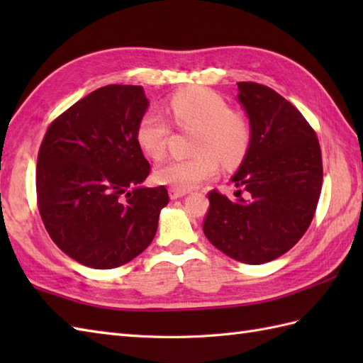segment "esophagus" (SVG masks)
<instances>
[{"mask_svg": "<svg viewBox=\"0 0 363 363\" xmlns=\"http://www.w3.org/2000/svg\"><path fill=\"white\" fill-rule=\"evenodd\" d=\"M187 191L186 190H177V189H169V198L172 199H177L186 196Z\"/></svg>", "mask_w": 363, "mask_h": 363, "instance_id": "obj_1", "label": "esophagus"}]
</instances>
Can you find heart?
Instances as JSON below:
<instances>
[{
  "instance_id": "b5f03b06",
  "label": "heart",
  "mask_w": 363,
  "mask_h": 363,
  "mask_svg": "<svg viewBox=\"0 0 363 363\" xmlns=\"http://www.w3.org/2000/svg\"><path fill=\"white\" fill-rule=\"evenodd\" d=\"M168 107L177 128L196 130V156L168 160L154 173L157 182L187 191L217 174V159L226 167L242 160L250 145V128L218 94L201 87L181 90L172 95ZM169 135L172 126L156 111L146 112L137 126V143L154 160L164 157Z\"/></svg>"
}]
</instances>
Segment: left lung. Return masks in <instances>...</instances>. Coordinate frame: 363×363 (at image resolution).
Masks as SVG:
<instances>
[{
    "instance_id": "1",
    "label": "left lung",
    "mask_w": 363,
    "mask_h": 363,
    "mask_svg": "<svg viewBox=\"0 0 363 363\" xmlns=\"http://www.w3.org/2000/svg\"><path fill=\"white\" fill-rule=\"evenodd\" d=\"M237 86L251 128L230 179L237 201L209 191L203 230L226 256L259 265L291 250L311 226L321 194V150L313 128L284 96L257 82Z\"/></svg>"
}]
</instances>
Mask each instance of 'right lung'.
<instances>
[{
  "label": "right lung",
  "mask_w": 363,
  "mask_h": 363,
  "mask_svg": "<svg viewBox=\"0 0 363 363\" xmlns=\"http://www.w3.org/2000/svg\"><path fill=\"white\" fill-rule=\"evenodd\" d=\"M140 86L91 91L46 129L37 156V206L51 240L79 264L109 269L143 252L168 204L137 143L148 107Z\"/></svg>",
  "instance_id": "right-lung-1"
}]
</instances>
